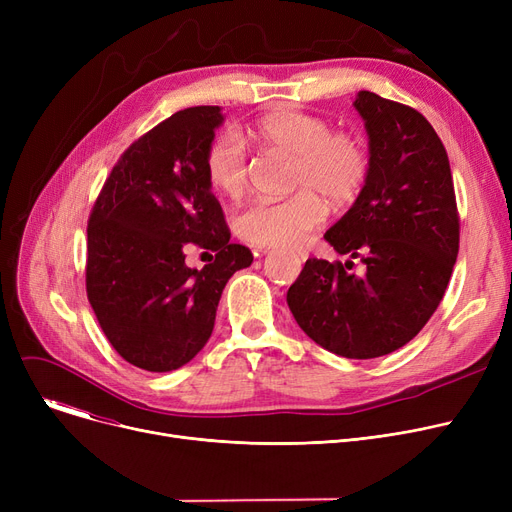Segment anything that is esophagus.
<instances>
[{"label":"esophagus","instance_id":"1","mask_svg":"<svg viewBox=\"0 0 512 512\" xmlns=\"http://www.w3.org/2000/svg\"><path fill=\"white\" fill-rule=\"evenodd\" d=\"M259 253H261V255H265L267 251H259ZM259 253H255V255H259ZM307 257H309V253H305V251H301V253H299V259H301V261H307Z\"/></svg>","mask_w":512,"mask_h":512}]
</instances>
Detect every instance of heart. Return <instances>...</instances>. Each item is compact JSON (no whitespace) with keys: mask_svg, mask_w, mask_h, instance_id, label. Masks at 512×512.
Masks as SVG:
<instances>
[{"mask_svg":"<svg viewBox=\"0 0 512 512\" xmlns=\"http://www.w3.org/2000/svg\"><path fill=\"white\" fill-rule=\"evenodd\" d=\"M249 137L263 151L292 157L286 199H257L236 215L238 236L259 249L297 247L324 224L326 197L332 205L353 201L365 182L369 157L351 132L301 110H276L249 126ZM205 174L215 191L238 199L251 180V159L234 130L215 134L205 151Z\"/></svg>","mask_w":512,"mask_h":512,"instance_id":"heart-1","label":"heart"}]
</instances>
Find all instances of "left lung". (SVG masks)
I'll use <instances>...</instances> for the list:
<instances>
[{
  "label": "left lung",
  "mask_w": 512,
  "mask_h": 512,
  "mask_svg": "<svg viewBox=\"0 0 512 512\" xmlns=\"http://www.w3.org/2000/svg\"><path fill=\"white\" fill-rule=\"evenodd\" d=\"M355 107L369 134V170L355 205L324 236L348 259H307L286 301L321 348L375 359L411 342L438 309L461 220L434 126L415 107L369 91Z\"/></svg>",
  "instance_id": "left-lung-1"
}]
</instances>
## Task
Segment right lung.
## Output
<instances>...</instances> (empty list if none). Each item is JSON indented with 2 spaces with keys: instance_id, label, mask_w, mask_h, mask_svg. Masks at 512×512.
Masks as SVG:
<instances>
[{
  "instance_id": "add662e5",
  "label": "right lung",
  "mask_w": 512,
  "mask_h": 512,
  "mask_svg": "<svg viewBox=\"0 0 512 512\" xmlns=\"http://www.w3.org/2000/svg\"><path fill=\"white\" fill-rule=\"evenodd\" d=\"M218 105L186 107L134 141L103 182L87 226V297L116 353L172 371L207 344L226 282L253 263L230 242L205 174ZM216 253L191 271L185 253Z\"/></svg>"
}]
</instances>
